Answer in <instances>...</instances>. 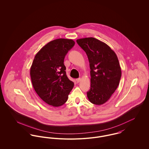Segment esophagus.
Returning a JSON list of instances; mask_svg holds the SVG:
<instances>
[{"label":"esophagus","instance_id":"esophagus-1","mask_svg":"<svg viewBox=\"0 0 149 149\" xmlns=\"http://www.w3.org/2000/svg\"><path fill=\"white\" fill-rule=\"evenodd\" d=\"M76 82H77V83H79V82H80V81H81V79L79 78V79H76Z\"/></svg>","mask_w":149,"mask_h":149}]
</instances>
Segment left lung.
Wrapping results in <instances>:
<instances>
[{"label":"left lung","instance_id":"1","mask_svg":"<svg viewBox=\"0 0 149 149\" xmlns=\"http://www.w3.org/2000/svg\"><path fill=\"white\" fill-rule=\"evenodd\" d=\"M76 42L86 52L89 61L91 85L87 97L91 103L103 104L119 85L121 70L118 58L107 44L96 38H81Z\"/></svg>","mask_w":149,"mask_h":149}]
</instances>
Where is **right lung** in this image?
<instances>
[{"mask_svg": "<svg viewBox=\"0 0 149 149\" xmlns=\"http://www.w3.org/2000/svg\"><path fill=\"white\" fill-rule=\"evenodd\" d=\"M74 44V40L64 38L51 41L36 55L31 66L34 89L41 99L53 107L64 104L74 86L66 75L64 60Z\"/></svg>", "mask_w": 149, "mask_h": 149, "instance_id": "1", "label": "right lung"}]
</instances>
